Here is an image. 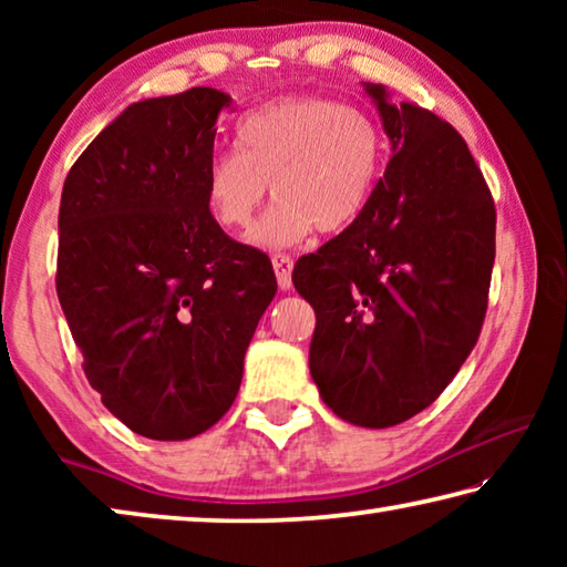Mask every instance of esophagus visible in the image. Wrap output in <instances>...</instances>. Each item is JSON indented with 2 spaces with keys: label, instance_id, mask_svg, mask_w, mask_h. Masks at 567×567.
<instances>
[{
  "label": "esophagus",
  "instance_id": "34e87169",
  "mask_svg": "<svg viewBox=\"0 0 567 567\" xmlns=\"http://www.w3.org/2000/svg\"><path fill=\"white\" fill-rule=\"evenodd\" d=\"M292 265L295 262L290 255H282V252L272 255V267H275L277 285H280V290H290L292 287Z\"/></svg>",
  "mask_w": 567,
  "mask_h": 567
}]
</instances>
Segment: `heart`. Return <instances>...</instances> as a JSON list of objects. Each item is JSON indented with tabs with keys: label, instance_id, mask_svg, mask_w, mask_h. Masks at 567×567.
<instances>
[{
	"label": "heart",
	"instance_id": "heart-1",
	"mask_svg": "<svg viewBox=\"0 0 567 567\" xmlns=\"http://www.w3.org/2000/svg\"><path fill=\"white\" fill-rule=\"evenodd\" d=\"M239 150H219L205 167V203L225 229H247L267 192L275 207L252 243L287 247L312 233L348 229L368 207L385 162V132L368 110L338 100L280 97L237 122Z\"/></svg>",
	"mask_w": 567,
	"mask_h": 567
}]
</instances>
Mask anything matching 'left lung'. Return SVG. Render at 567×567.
I'll list each match as a JSON object with an SVG mask.
<instances>
[{
  "mask_svg": "<svg viewBox=\"0 0 567 567\" xmlns=\"http://www.w3.org/2000/svg\"><path fill=\"white\" fill-rule=\"evenodd\" d=\"M378 102L392 157L364 213L292 282L312 305L310 372L334 415L390 427L440 398L483 330L495 262V203L453 124Z\"/></svg>",
  "mask_w": 567,
  "mask_h": 567,
  "instance_id": "left-lung-1",
  "label": "left lung"
}]
</instances>
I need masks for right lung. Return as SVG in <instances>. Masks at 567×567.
<instances>
[{
  "instance_id": "obj_1",
  "label": "right lung",
  "mask_w": 567,
  "mask_h": 567,
  "mask_svg": "<svg viewBox=\"0 0 567 567\" xmlns=\"http://www.w3.org/2000/svg\"><path fill=\"white\" fill-rule=\"evenodd\" d=\"M227 107L213 87L130 104L64 179L56 297L104 408L152 440L195 437L233 408L277 292L270 257L205 203Z\"/></svg>"
}]
</instances>
